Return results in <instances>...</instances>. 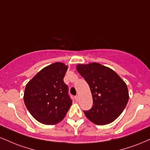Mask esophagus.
Instances as JSON below:
<instances>
[{"mask_svg":"<svg viewBox=\"0 0 150 150\" xmlns=\"http://www.w3.org/2000/svg\"><path fill=\"white\" fill-rule=\"evenodd\" d=\"M75 100H76V101H78V100H79L78 96H75Z\"/></svg>","mask_w":150,"mask_h":150,"instance_id":"obj_1","label":"esophagus"}]
</instances>
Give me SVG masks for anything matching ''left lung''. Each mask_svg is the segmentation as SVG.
Segmentation results:
<instances>
[{
	"mask_svg": "<svg viewBox=\"0 0 150 150\" xmlns=\"http://www.w3.org/2000/svg\"><path fill=\"white\" fill-rule=\"evenodd\" d=\"M77 69L92 94L93 106L84 111L86 117L98 125L112 122L122 114L129 100L126 83L114 70L97 63L77 65Z\"/></svg>",
	"mask_w": 150,
	"mask_h": 150,
	"instance_id": "obj_1",
	"label": "left lung"
}]
</instances>
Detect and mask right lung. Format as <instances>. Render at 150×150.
I'll return each mask as SVG.
<instances>
[{
    "mask_svg": "<svg viewBox=\"0 0 150 150\" xmlns=\"http://www.w3.org/2000/svg\"><path fill=\"white\" fill-rule=\"evenodd\" d=\"M68 66L54 63L44 68L25 88L23 100L30 115L40 123L61 122L72 105L68 86L64 82Z\"/></svg>",
    "mask_w": 150,
    "mask_h": 150,
    "instance_id": "obj_1",
    "label": "right lung"
}]
</instances>
